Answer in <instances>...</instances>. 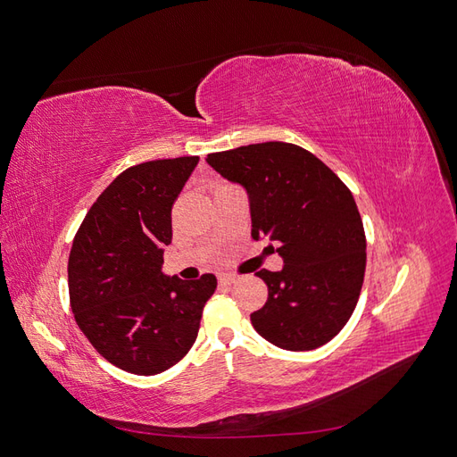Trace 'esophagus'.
<instances>
[{"label": "esophagus", "mask_w": 457, "mask_h": 457, "mask_svg": "<svg viewBox=\"0 0 457 457\" xmlns=\"http://www.w3.org/2000/svg\"><path fill=\"white\" fill-rule=\"evenodd\" d=\"M238 276L237 274H220L219 276V284L220 286H232L234 282H237Z\"/></svg>", "instance_id": "1"}]
</instances>
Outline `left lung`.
<instances>
[{"label":"left lung","mask_w":457,"mask_h":457,"mask_svg":"<svg viewBox=\"0 0 457 457\" xmlns=\"http://www.w3.org/2000/svg\"><path fill=\"white\" fill-rule=\"evenodd\" d=\"M207 163L245 187L252 237L280 247V272L262 269L265 307L252 314L261 337L286 351H312L334 339L356 307L366 270V234L341 179L309 150L259 143L207 154Z\"/></svg>","instance_id":"left-lung-1"}]
</instances>
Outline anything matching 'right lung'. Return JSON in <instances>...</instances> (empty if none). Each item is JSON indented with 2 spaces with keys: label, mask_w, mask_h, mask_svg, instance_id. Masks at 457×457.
<instances>
[{
  "label": "right lung",
  "mask_w": 457,
  "mask_h": 457,
  "mask_svg": "<svg viewBox=\"0 0 457 457\" xmlns=\"http://www.w3.org/2000/svg\"><path fill=\"white\" fill-rule=\"evenodd\" d=\"M198 156L154 160L121 171L79 225L68 257L76 322L104 361L137 376L175 366L196 341L217 287L163 276L171 210Z\"/></svg>",
  "instance_id": "obj_1"
}]
</instances>
